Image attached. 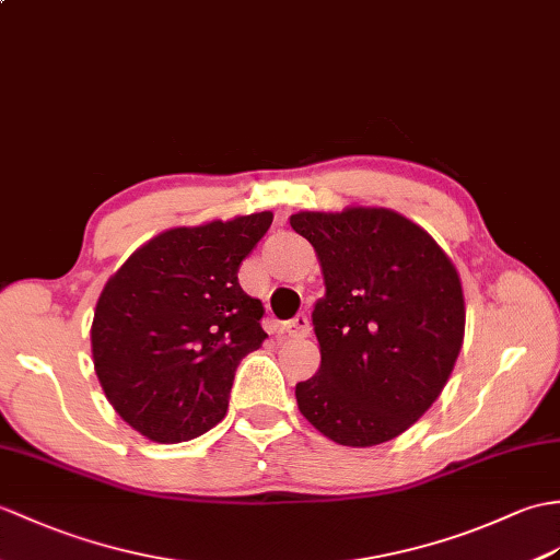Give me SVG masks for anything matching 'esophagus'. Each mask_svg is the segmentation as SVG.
<instances>
[{
	"label": "esophagus",
	"mask_w": 560,
	"mask_h": 560,
	"mask_svg": "<svg viewBox=\"0 0 560 560\" xmlns=\"http://www.w3.org/2000/svg\"><path fill=\"white\" fill-rule=\"evenodd\" d=\"M283 331L285 336H291V339H305L310 334V319L305 315H298L291 322L283 324Z\"/></svg>",
	"instance_id": "obj_1"
}]
</instances>
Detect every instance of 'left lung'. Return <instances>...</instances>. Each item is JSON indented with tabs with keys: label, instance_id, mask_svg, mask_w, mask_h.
Returning <instances> with one entry per match:
<instances>
[{
	"label": "left lung",
	"instance_id": "8db88e82",
	"mask_svg": "<svg viewBox=\"0 0 560 560\" xmlns=\"http://www.w3.org/2000/svg\"><path fill=\"white\" fill-rule=\"evenodd\" d=\"M291 226L315 248L327 289L312 310L322 365L295 384L298 410L341 446L392 441L432 408L458 360V269L386 207L298 212Z\"/></svg>",
	"mask_w": 560,
	"mask_h": 560
}]
</instances>
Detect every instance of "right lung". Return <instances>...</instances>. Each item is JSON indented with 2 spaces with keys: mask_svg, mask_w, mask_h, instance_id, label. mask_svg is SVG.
I'll return each instance as SVG.
<instances>
[{
  "mask_svg": "<svg viewBox=\"0 0 560 560\" xmlns=\"http://www.w3.org/2000/svg\"><path fill=\"white\" fill-rule=\"evenodd\" d=\"M271 219L166 229L104 283L90 327L95 374L138 434L180 444L224 420L233 372L267 339L265 307L241 289L238 269Z\"/></svg>",
  "mask_w": 560,
  "mask_h": 560,
  "instance_id": "obj_1",
  "label": "right lung"
}]
</instances>
